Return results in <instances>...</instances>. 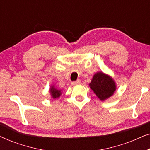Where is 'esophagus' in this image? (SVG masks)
<instances>
[{
	"instance_id": "esophagus-1",
	"label": "esophagus",
	"mask_w": 150,
	"mask_h": 150,
	"mask_svg": "<svg viewBox=\"0 0 150 150\" xmlns=\"http://www.w3.org/2000/svg\"><path fill=\"white\" fill-rule=\"evenodd\" d=\"M81 80H77L76 81H74V82H72V83H71V85H79V84H81Z\"/></svg>"
}]
</instances>
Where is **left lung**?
Masks as SVG:
<instances>
[{"mask_svg":"<svg viewBox=\"0 0 150 150\" xmlns=\"http://www.w3.org/2000/svg\"><path fill=\"white\" fill-rule=\"evenodd\" d=\"M89 85L101 101L111 97L117 89L116 83L112 77L102 71H98L93 76Z\"/></svg>","mask_w":150,"mask_h":150,"instance_id":"obj_1","label":"left lung"}]
</instances>
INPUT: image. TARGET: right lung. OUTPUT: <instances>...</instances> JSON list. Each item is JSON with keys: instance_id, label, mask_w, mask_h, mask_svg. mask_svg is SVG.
I'll use <instances>...</instances> for the list:
<instances>
[{"instance_id": "add662e5", "label": "right lung", "mask_w": 150, "mask_h": 150, "mask_svg": "<svg viewBox=\"0 0 150 150\" xmlns=\"http://www.w3.org/2000/svg\"><path fill=\"white\" fill-rule=\"evenodd\" d=\"M49 92H50L51 98H53V99L59 98L61 96V94H62V91L61 89H57V88L55 87L54 85L50 86V89H49Z\"/></svg>"}]
</instances>
